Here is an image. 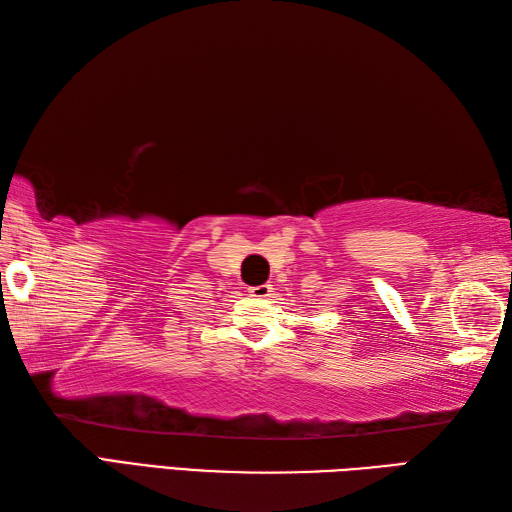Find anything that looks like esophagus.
Returning <instances> with one entry per match:
<instances>
[{"instance_id": "1", "label": "esophagus", "mask_w": 512, "mask_h": 512, "mask_svg": "<svg viewBox=\"0 0 512 512\" xmlns=\"http://www.w3.org/2000/svg\"><path fill=\"white\" fill-rule=\"evenodd\" d=\"M248 292H250V297H255V299H268V297L275 295V288L270 284H262V286L248 288Z\"/></svg>"}]
</instances>
